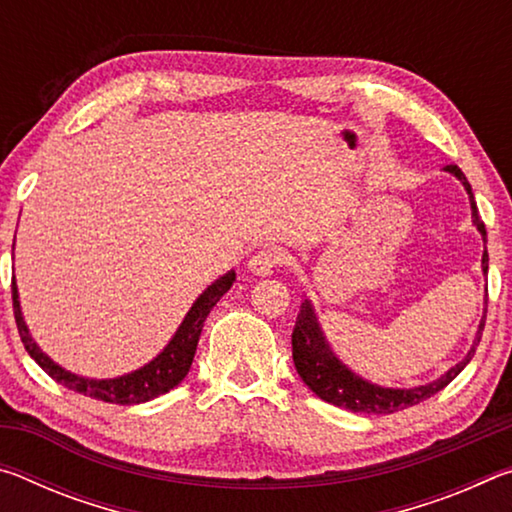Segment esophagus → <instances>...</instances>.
I'll return each instance as SVG.
<instances>
[{
    "label": "esophagus",
    "instance_id": "esophagus-1",
    "mask_svg": "<svg viewBox=\"0 0 512 512\" xmlns=\"http://www.w3.org/2000/svg\"><path fill=\"white\" fill-rule=\"evenodd\" d=\"M282 262V253L275 248H264V250H257V253L250 257L248 262V271L257 275V277H266L273 273V268Z\"/></svg>",
    "mask_w": 512,
    "mask_h": 512
}]
</instances>
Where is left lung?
I'll return each mask as SVG.
<instances>
[{"label":"left lung","mask_w":512,"mask_h":512,"mask_svg":"<svg viewBox=\"0 0 512 512\" xmlns=\"http://www.w3.org/2000/svg\"><path fill=\"white\" fill-rule=\"evenodd\" d=\"M445 171L461 180V185L465 187L467 198H470V207H472V223H474V228L481 232L483 244H485V241H488L485 239V225L481 221L479 210H476L472 187H470V183H467L465 173L458 169L456 164H447ZM481 268H483V275H488V248H483ZM485 311H488V296H485L483 318L479 323V329H476L472 348L467 350L465 357L458 361L456 366L443 372L438 379L429 381V384L411 386V388H391V386L372 384V381L363 379L361 375H357V372L345 366L339 357H336V352L332 350V345H329L323 327H320V320L316 316L314 305H311L309 298H305L300 305L296 327H293V334H291L293 363H296L300 379L305 381V384L320 397V400H325L334 406H343V409L354 411V413H377V415L379 413H395V411L406 409V406H413V404H420L422 400H429L431 395L443 391L449 381H452L458 372H461L467 363H470V359L474 357L476 345H479V341H481V332L485 325Z\"/></svg>","instance_id":"8db88e82"}]
</instances>
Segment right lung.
<instances>
[{
	"mask_svg": "<svg viewBox=\"0 0 512 512\" xmlns=\"http://www.w3.org/2000/svg\"><path fill=\"white\" fill-rule=\"evenodd\" d=\"M235 280H237L235 271H228L225 275H221L219 280H214L210 287H207L201 296L194 300V305L189 307L183 323L178 325L176 334L171 336L169 343L164 345L160 354H155V357L149 363H144L142 368L126 372V375H119V377H110V379L76 375V372L58 366L47 352L40 350V345L33 341L27 323H24L20 293H17V284L13 277L15 323H17V332H20L24 348H27V352L31 354V359L36 361L51 379H56L58 384H63L65 388H69V391L81 393L85 397H94V400H101V402L142 404V402L155 400V397H160L164 393H169L171 388H176L180 381L187 377L189 368H192L198 339H201L205 318L214 309L216 302L230 291Z\"/></svg>",
	"mask_w": 512,
	"mask_h": 512,
	"instance_id": "1",
	"label": "right lung"
}]
</instances>
